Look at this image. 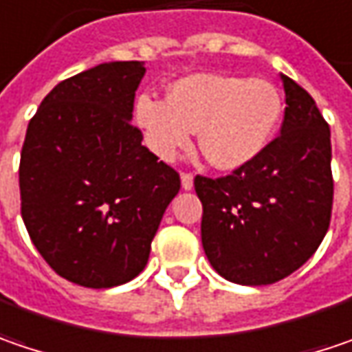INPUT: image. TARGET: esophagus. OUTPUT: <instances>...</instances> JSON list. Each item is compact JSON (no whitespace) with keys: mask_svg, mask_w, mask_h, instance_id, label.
I'll return each mask as SVG.
<instances>
[{"mask_svg":"<svg viewBox=\"0 0 352 352\" xmlns=\"http://www.w3.org/2000/svg\"><path fill=\"white\" fill-rule=\"evenodd\" d=\"M181 187L185 191H191L193 189V175L191 173H181Z\"/></svg>","mask_w":352,"mask_h":352,"instance_id":"34e87169","label":"esophagus"}]
</instances>
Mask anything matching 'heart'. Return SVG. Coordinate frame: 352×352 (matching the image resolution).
I'll return each mask as SVG.
<instances>
[{
    "mask_svg": "<svg viewBox=\"0 0 352 352\" xmlns=\"http://www.w3.org/2000/svg\"><path fill=\"white\" fill-rule=\"evenodd\" d=\"M135 123L157 157L173 161L191 145L221 171L255 161L273 141L283 117L280 91L265 79L225 73H193L177 79L167 97L141 94Z\"/></svg>",
    "mask_w": 352,
    "mask_h": 352,
    "instance_id": "obj_1",
    "label": "heart"
}]
</instances>
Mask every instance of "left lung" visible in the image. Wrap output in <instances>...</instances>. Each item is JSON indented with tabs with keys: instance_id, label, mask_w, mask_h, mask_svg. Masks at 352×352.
Instances as JSON below:
<instances>
[{
	"instance_id": "1",
	"label": "left lung",
	"mask_w": 352,
	"mask_h": 352,
	"mask_svg": "<svg viewBox=\"0 0 352 352\" xmlns=\"http://www.w3.org/2000/svg\"><path fill=\"white\" fill-rule=\"evenodd\" d=\"M280 135L233 175L195 177L201 243L231 283L261 287L295 273L327 235L333 207L331 131L315 99L280 75Z\"/></svg>"
}]
</instances>
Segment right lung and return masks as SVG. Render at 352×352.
<instances>
[{"instance_id": "1", "label": "right lung", "mask_w": 352, "mask_h": 352, "mask_svg": "<svg viewBox=\"0 0 352 352\" xmlns=\"http://www.w3.org/2000/svg\"><path fill=\"white\" fill-rule=\"evenodd\" d=\"M143 75V61L99 63L57 83L28 125L21 217L53 271L81 287L135 279L181 189L131 125Z\"/></svg>"}]
</instances>
